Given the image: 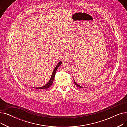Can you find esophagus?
Instances as JSON below:
<instances>
[{
	"label": "esophagus",
	"mask_w": 127,
	"mask_h": 127,
	"mask_svg": "<svg viewBox=\"0 0 127 127\" xmlns=\"http://www.w3.org/2000/svg\"><path fill=\"white\" fill-rule=\"evenodd\" d=\"M63 59L65 61H69L70 59V56H68V55H67V56H65L64 57Z\"/></svg>",
	"instance_id": "34e87169"
}]
</instances>
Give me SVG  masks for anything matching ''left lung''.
Segmentation results:
<instances>
[{"label": "left lung", "instance_id": "8db88e82", "mask_svg": "<svg viewBox=\"0 0 127 127\" xmlns=\"http://www.w3.org/2000/svg\"><path fill=\"white\" fill-rule=\"evenodd\" d=\"M74 84L76 85V86H77V87H78L79 88H84V87H82V86H80V85H78L77 84L76 82V81H75V80L74 79Z\"/></svg>", "mask_w": 127, "mask_h": 127}]
</instances>
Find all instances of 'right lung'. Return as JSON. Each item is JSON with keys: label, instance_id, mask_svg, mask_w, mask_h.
<instances>
[{"label": "right lung", "instance_id": "right-lung-1", "mask_svg": "<svg viewBox=\"0 0 127 127\" xmlns=\"http://www.w3.org/2000/svg\"><path fill=\"white\" fill-rule=\"evenodd\" d=\"M62 62L60 61L59 62L58 64L56 65V66L55 67L54 69H53V72L52 73V75H51V78L50 79V80H49V81L47 82V83L44 86H42V87H32L33 88H35V89H48V88L50 87L51 86V85H52V83L53 82V80L54 79V77H55V75H56V71L58 69V67H59V66L62 64Z\"/></svg>", "mask_w": 127, "mask_h": 127}]
</instances>
